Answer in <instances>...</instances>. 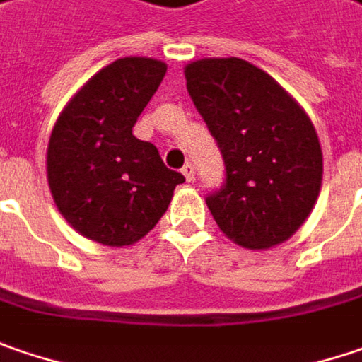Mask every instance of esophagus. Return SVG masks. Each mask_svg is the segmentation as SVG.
I'll return each mask as SVG.
<instances>
[{
	"label": "esophagus",
	"instance_id": "34e87169",
	"mask_svg": "<svg viewBox=\"0 0 362 362\" xmlns=\"http://www.w3.org/2000/svg\"><path fill=\"white\" fill-rule=\"evenodd\" d=\"M183 175H185V179L193 183L195 181V167L191 165V163H185V167H183Z\"/></svg>",
	"mask_w": 362,
	"mask_h": 362
}]
</instances>
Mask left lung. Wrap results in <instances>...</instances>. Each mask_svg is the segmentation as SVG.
<instances>
[{"instance_id": "obj_1", "label": "left lung", "mask_w": 362, "mask_h": 362, "mask_svg": "<svg viewBox=\"0 0 362 362\" xmlns=\"http://www.w3.org/2000/svg\"><path fill=\"white\" fill-rule=\"evenodd\" d=\"M185 79L226 167L224 185L206 197L216 224L246 248L285 243L322 187L312 119L271 75L236 57L193 61Z\"/></svg>"}]
</instances>
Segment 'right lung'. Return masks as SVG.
<instances>
[{
  "label": "right lung",
  "mask_w": 362,
  "mask_h": 362,
  "mask_svg": "<svg viewBox=\"0 0 362 362\" xmlns=\"http://www.w3.org/2000/svg\"><path fill=\"white\" fill-rule=\"evenodd\" d=\"M165 73L156 59H118L83 85L52 128L48 187L64 220L89 240L138 243L185 181L165 167L154 144L132 134Z\"/></svg>",
  "instance_id": "1"
}]
</instances>
